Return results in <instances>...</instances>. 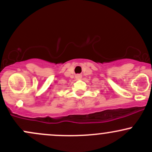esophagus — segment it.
<instances>
[{
  "label": "esophagus",
  "mask_w": 152,
  "mask_h": 152,
  "mask_svg": "<svg viewBox=\"0 0 152 152\" xmlns=\"http://www.w3.org/2000/svg\"><path fill=\"white\" fill-rule=\"evenodd\" d=\"M81 74H76V79H80L81 78Z\"/></svg>",
  "instance_id": "obj_1"
}]
</instances>
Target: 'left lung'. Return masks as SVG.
<instances>
[{"instance_id":"1","label":"left lung","mask_w":152,"mask_h":152,"mask_svg":"<svg viewBox=\"0 0 152 152\" xmlns=\"http://www.w3.org/2000/svg\"><path fill=\"white\" fill-rule=\"evenodd\" d=\"M151 84H152V81H151Z\"/></svg>"}]
</instances>
